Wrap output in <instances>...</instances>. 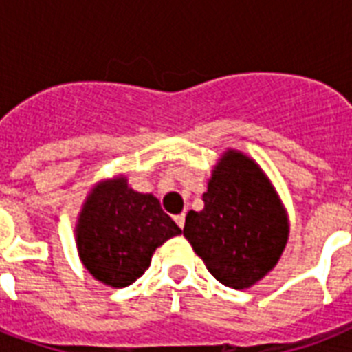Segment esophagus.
Listing matches in <instances>:
<instances>
[{"label":"esophagus","mask_w":352,"mask_h":352,"mask_svg":"<svg viewBox=\"0 0 352 352\" xmlns=\"http://www.w3.org/2000/svg\"><path fill=\"white\" fill-rule=\"evenodd\" d=\"M173 219H175L177 225H179V226H181V228H182V226H184V221H186V215H184V214H179V215H175Z\"/></svg>","instance_id":"34e87169"}]
</instances>
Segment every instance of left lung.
I'll return each mask as SVG.
<instances>
[{"mask_svg":"<svg viewBox=\"0 0 352 352\" xmlns=\"http://www.w3.org/2000/svg\"><path fill=\"white\" fill-rule=\"evenodd\" d=\"M203 201L201 212H188L184 237L217 281L250 289L278 265L287 246L283 201L261 166L239 149H226L215 162Z\"/></svg>","mask_w":352,"mask_h":352,"instance_id":"left-lung-1","label":"left lung"}]
</instances>
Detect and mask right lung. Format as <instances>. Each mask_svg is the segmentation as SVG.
Returning a JSON list of instances; mask_svg holds the SVG:
<instances>
[{
  "label": "right lung",
  "mask_w": 352,
  "mask_h": 352,
  "mask_svg": "<svg viewBox=\"0 0 352 352\" xmlns=\"http://www.w3.org/2000/svg\"><path fill=\"white\" fill-rule=\"evenodd\" d=\"M181 234L153 193L135 192L126 175L102 179L80 210L74 237L80 261L100 283L124 289L151 265L155 250Z\"/></svg>",
  "instance_id": "add662e5"
}]
</instances>
